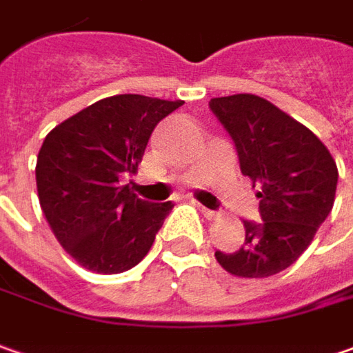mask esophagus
Segmentation results:
<instances>
[{"mask_svg": "<svg viewBox=\"0 0 353 353\" xmlns=\"http://www.w3.org/2000/svg\"><path fill=\"white\" fill-rule=\"evenodd\" d=\"M199 211H201V213L205 215L207 219H217V217H219V211H213V209H207V207H203V205H199Z\"/></svg>", "mask_w": 353, "mask_h": 353, "instance_id": "obj_1", "label": "esophagus"}]
</instances>
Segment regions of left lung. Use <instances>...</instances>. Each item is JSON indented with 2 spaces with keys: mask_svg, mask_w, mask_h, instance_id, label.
<instances>
[{
  "mask_svg": "<svg viewBox=\"0 0 353 353\" xmlns=\"http://www.w3.org/2000/svg\"><path fill=\"white\" fill-rule=\"evenodd\" d=\"M237 148L241 172L259 185L263 221L245 223V245L215 251L227 272L265 279L288 268L308 249L334 205L338 168L318 136L254 94L211 99Z\"/></svg>",
  "mask_w": 353,
  "mask_h": 353,
  "instance_id": "obj_1",
  "label": "left lung"
}]
</instances>
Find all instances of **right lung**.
Segmentation results:
<instances>
[{
    "label": "right lung",
    "instance_id": "right-lung-1",
    "mask_svg": "<svg viewBox=\"0 0 353 353\" xmlns=\"http://www.w3.org/2000/svg\"><path fill=\"white\" fill-rule=\"evenodd\" d=\"M181 104L116 94L47 134L35 168L39 203L57 241L81 267L118 274L154 245L174 205L140 199L120 177L136 174L154 128Z\"/></svg>",
    "mask_w": 353,
    "mask_h": 353
}]
</instances>
